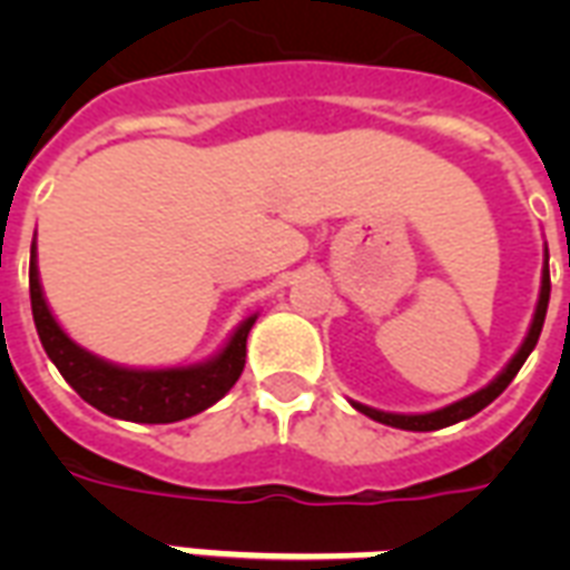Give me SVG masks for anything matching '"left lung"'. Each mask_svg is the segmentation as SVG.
Here are the masks:
<instances>
[{
    "mask_svg": "<svg viewBox=\"0 0 570 570\" xmlns=\"http://www.w3.org/2000/svg\"><path fill=\"white\" fill-rule=\"evenodd\" d=\"M548 302H550V272H548V263H544V272H541V295H539V307H535V316H532V325H530V334L523 340V346L518 348V355L509 361L503 373L497 375L488 387L476 390L473 396H464L459 402H452V405L441 407V411H432V414H387V411H375V407H366L361 402H352V405L361 411V414L373 416L375 423H384V425H393V429H405V432H434V429H443V425H452V423H461V420H468V416L479 414L482 407H488L494 402L500 393H503L512 379L521 373L523 361L530 357V352L535 348L539 343V334L544 328V316H548Z\"/></svg>",
    "mask_w": 570,
    "mask_h": 570,
    "instance_id": "obj_1",
    "label": "left lung"
}]
</instances>
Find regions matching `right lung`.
Segmentation results:
<instances>
[{
	"label": "right lung",
	"mask_w": 570,
	"mask_h": 570,
	"mask_svg": "<svg viewBox=\"0 0 570 570\" xmlns=\"http://www.w3.org/2000/svg\"><path fill=\"white\" fill-rule=\"evenodd\" d=\"M29 295L35 328L58 373L65 375L67 384L88 405L129 423H177L215 405L239 381L245 370L248 331L257 322V316H248L236 328L230 343L222 348V355L206 364L177 366V370H127V366L106 364L82 346H76L52 320L47 298L40 293L35 245L29 259Z\"/></svg>",
	"instance_id": "1"
}]
</instances>
